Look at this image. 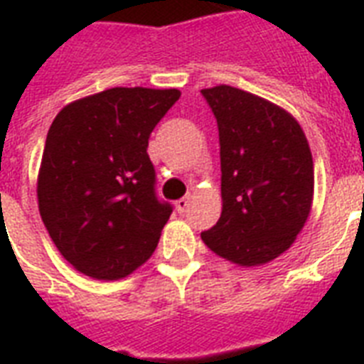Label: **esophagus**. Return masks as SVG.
Here are the masks:
<instances>
[{"label": "esophagus", "mask_w": 364, "mask_h": 364, "mask_svg": "<svg viewBox=\"0 0 364 364\" xmlns=\"http://www.w3.org/2000/svg\"><path fill=\"white\" fill-rule=\"evenodd\" d=\"M188 205H191V196H185V198L177 200L176 202L177 213H185V211L188 210Z\"/></svg>", "instance_id": "1"}]
</instances>
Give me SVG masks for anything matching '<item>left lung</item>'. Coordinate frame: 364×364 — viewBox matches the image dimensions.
<instances>
[{
  "label": "left lung",
  "mask_w": 364,
  "mask_h": 364,
  "mask_svg": "<svg viewBox=\"0 0 364 364\" xmlns=\"http://www.w3.org/2000/svg\"><path fill=\"white\" fill-rule=\"evenodd\" d=\"M202 96L219 128L223 196L221 217L202 240L234 264H264L291 247L310 215V145L294 117L268 100L228 85Z\"/></svg>",
  "instance_id": "8db88e82"
}]
</instances>
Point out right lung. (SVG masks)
<instances>
[{"mask_svg":"<svg viewBox=\"0 0 364 364\" xmlns=\"http://www.w3.org/2000/svg\"><path fill=\"white\" fill-rule=\"evenodd\" d=\"M179 96L177 88H109L65 105L48 128L39 213L82 274L121 279L156 249L173 208L156 196L149 136Z\"/></svg>","mask_w":364,"mask_h":364,"instance_id":"obj_1","label":"right lung"}]
</instances>
